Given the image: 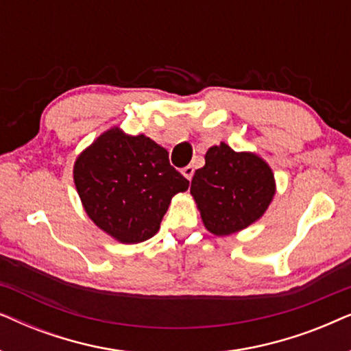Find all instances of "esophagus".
Masks as SVG:
<instances>
[{"label": "esophagus", "mask_w": 351, "mask_h": 351, "mask_svg": "<svg viewBox=\"0 0 351 351\" xmlns=\"http://www.w3.org/2000/svg\"><path fill=\"white\" fill-rule=\"evenodd\" d=\"M193 172H195L193 166H185L184 169H182V174H184L186 180H191V177H193Z\"/></svg>", "instance_id": "34e87169"}]
</instances>
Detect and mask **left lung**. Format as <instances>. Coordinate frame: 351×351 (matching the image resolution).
Listing matches in <instances>:
<instances>
[{
  "label": "left lung",
  "instance_id": "8db88e82",
  "mask_svg": "<svg viewBox=\"0 0 351 351\" xmlns=\"http://www.w3.org/2000/svg\"><path fill=\"white\" fill-rule=\"evenodd\" d=\"M204 160L191 179L190 193L206 230L228 237L257 222L276 193L268 162L257 153L234 152L223 142L210 147Z\"/></svg>",
  "mask_w": 351,
  "mask_h": 351
}]
</instances>
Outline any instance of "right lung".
Segmentation results:
<instances>
[{"instance_id": "add662e5", "label": "right lung", "mask_w": 351, "mask_h": 351, "mask_svg": "<svg viewBox=\"0 0 351 351\" xmlns=\"http://www.w3.org/2000/svg\"><path fill=\"white\" fill-rule=\"evenodd\" d=\"M150 137L110 128L80 153L73 180L81 204L97 227L123 244L155 237L172 196L189 180Z\"/></svg>"}]
</instances>
